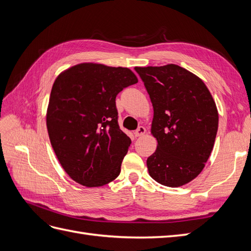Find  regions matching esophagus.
I'll list each match as a JSON object with an SVG mask.
<instances>
[{
  "label": "esophagus",
  "mask_w": 251,
  "mask_h": 251,
  "mask_svg": "<svg viewBox=\"0 0 251 251\" xmlns=\"http://www.w3.org/2000/svg\"><path fill=\"white\" fill-rule=\"evenodd\" d=\"M146 132H147L146 127H144V126H139L137 130L134 132V135H135V137H139V136H142V135L146 134Z\"/></svg>",
  "instance_id": "obj_1"
}]
</instances>
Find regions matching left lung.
Segmentation results:
<instances>
[{
    "instance_id": "8db88e82",
    "label": "left lung",
    "mask_w": 251,
    "mask_h": 251,
    "mask_svg": "<svg viewBox=\"0 0 251 251\" xmlns=\"http://www.w3.org/2000/svg\"><path fill=\"white\" fill-rule=\"evenodd\" d=\"M154 108L157 150L147 160L158 183L178 187L204 169L214 148L219 115L205 83L177 65L136 67Z\"/></svg>"
}]
</instances>
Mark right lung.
Wrapping results in <instances>:
<instances>
[{"label":"right lung","instance_id":"1","mask_svg":"<svg viewBox=\"0 0 251 251\" xmlns=\"http://www.w3.org/2000/svg\"><path fill=\"white\" fill-rule=\"evenodd\" d=\"M137 82L127 68L79 64L53 83L49 138L59 163L77 183L97 187L118 177L132 141L119 127L116 96Z\"/></svg>","mask_w":251,"mask_h":251}]
</instances>
